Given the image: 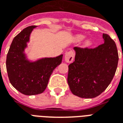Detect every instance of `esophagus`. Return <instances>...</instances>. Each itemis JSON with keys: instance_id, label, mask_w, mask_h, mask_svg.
Masks as SVG:
<instances>
[{"instance_id": "1", "label": "esophagus", "mask_w": 123, "mask_h": 123, "mask_svg": "<svg viewBox=\"0 0 123 123\" xmlns=\"http://www.w3.org/2000/svg\"><path fill=\"white\" fill-rule=\"evenodd\" d=\"M74 57V53L72 51H68L65 53V55H64V60L66 62H68V63H70L72 62L73 61Z\"/></svg>"}]
</instances>
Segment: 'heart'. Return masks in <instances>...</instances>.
<instances>
[{"label": "heart", "mask_w": 123, "mask_h": 123, "mask_svg": "<svg viewBox=\"0 0 123 123\" xmlns=\"http://www.w3.org/2000/svg\"><path fill=\"white\" fill-rule=\"evenodd\" d=\"M85 38V36H83V35L79 34V35H77V36H75V40L76 42H81V41H82L83 40H84ZM89 43V41H86V42H85L86 44H88Z\"/></svg>", "instance_id": "heart-1"}]
</instances>
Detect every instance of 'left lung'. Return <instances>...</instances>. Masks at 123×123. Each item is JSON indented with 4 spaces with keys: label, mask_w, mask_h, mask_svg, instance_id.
Listing matches in <instances>:
<instances>
[{
    "label": "left lung",
    "mask_w": 123,
    "mask_h": 123,
    "mask_svg": "<svg viewBox=\"0 0 123 123\" xmlns=\"http://www.w3.org/2000/svg\"><path fill=\"white\" fill-rule=\"evenodd\" d=\"M104 43L94 49L74 48L75 61L68 66V83L75 96L92 98L103 92L115 75L119 55L115 42L102 35Z\"/></svg>",
    "instance_id": "8db88e82"
}]
</instances>
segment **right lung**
Masks as SVG:
<instances>
[{
  "label": "right lung",
  "mask_w": 123,
  "mask_h": 123,
  "mask_svg": "<svg viewBox=\"0 0 123 123\" xmlns=\"http://www.w3.org/2000/svg\"><path fill=\"white\" fill-rule=\"evenodd\" d=\"M37 26L23 29L13 38L6 57L9 80L15 89L25 95L42 93L47 87L53 71L62 62L63 55L56 57H42L34 61L28 59L25 49L30 36Z\"/></svg>",
  "instance_id": "add662e5"
}]
</instances>
